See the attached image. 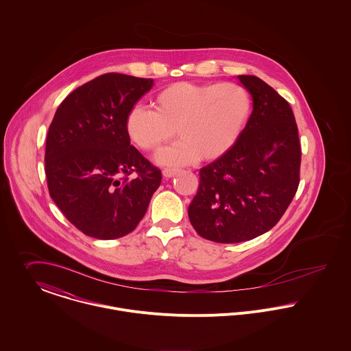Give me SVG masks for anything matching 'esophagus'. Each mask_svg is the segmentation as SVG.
<instances>
[{"mask_svg": "<svg viewBox=\"0 0 351 351\" xmlns=\"http://www.w3.org/2000/svg\"><path fill=\"white\" fill-rule=\"evenodd\" d=\"M178 172H179V169H176V168H164V169H162L164 178H172V176H175Z\"/></svg>", "mask_w": 351, "mask_h": 351, "instance_id": "obj_1", "label": "esophagus"}]
</instances>
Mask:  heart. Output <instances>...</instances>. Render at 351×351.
Segmentation results:
<instances>
[{
  "label": "heart",
  "mask_w": 351,
  "mask_h": 351,
  "mask_svg": "<svg viewBox=\"0 0 351 351\" xmlns=\"http://www.w3.org/2000/svg\"><path fill=\"white\" fill-rule=\"evenodd\" d=\"M155 110L133 105L125 117L128 138L141 151L152 152L178 134L173 145L157 160L168 165L190 164L199 157L215 160L238 141L252 110L249 91L237 83L176 82L154 98Z\"/></svg>",
  "instance_id": "1"
}]
</instances>
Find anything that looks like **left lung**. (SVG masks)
Instances as JSON below:
<instances>
[{
    "instance_id": "8db88e82",
    "label": "left lung",
    "mask_w": 351,
    "mask_h": 351,
    "mask_svg": "<svg viewBox=\"0 0 351 351\" xmlns=\"http://www.w3.org/2000/svg\"><path fill=\"white\" fill-rule=\"evenodd\" d=\"M237 78L253 112L233 148L199 171L189 217L200 237L234 243L267 233L298 191L302 148L289 104L263 79Z\"/></svg>"
}]
</instances>
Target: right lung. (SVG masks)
Listing matches in <instances>:
<instances>
[{"mask_svg": "<svg viewBox=\"0 0 351 351\" xmlns=\"http://www.w3.org/2000/svg\"><path fill=\"white\" fill-rule=\"evenodd\" d=\"M154 79L109 73L75 88L58 108L45 143L48 191L82 233L116 239L133 232L161 171L125 132L128 110Z\"/></svg>", "mask_w": 351, "mask_h": 351, "instance_id": "1", "label": "right lung"}]
</instances>
